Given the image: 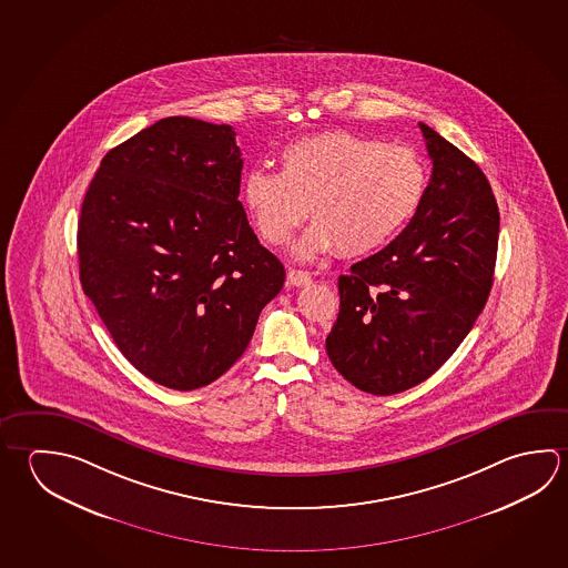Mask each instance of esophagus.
<instances>
[{"label":"esophagus","mask_w":568,"mask_h":568,"mask_svg":"<svg viewBox=\"0 0 568 568\" xmlns=\"http://www.w3.org/2000/svg\"><path fill=\"white\" fill-rule=\"evenodd\" d=\"M287 280L291 285H295V287H305L311 283V273L308 271L303 270H288Z\"/></svg>","instance_id":"1"}]
</instances>
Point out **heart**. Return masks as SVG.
Masks as SVG:
<instances>
[{
  "label": "heart",
  "instance_id": "heart-1",
  "mask_svg": "<svg viewBox=\"0 0 568 568\" xmlns=\"http://www.w3.org/2000/svg\"><path fill=\"white\" fill-rule=\"evenodd\" d=\"M427 187V163L417 151L338 130L291 141L281 150V171L251 168L241 201L273 247L308 213L315 221L293 247L297 257L335 247L357 257L395 240L417 215Z\"/></svg>",
  "mask_w": 568,
  "mask_h": 568
}]
</instances>
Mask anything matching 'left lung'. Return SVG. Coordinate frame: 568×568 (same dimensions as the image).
Here are the masks:
<instances>
[{"label":"left lung","instance_id":"8db88e82","mask_svg":"<svg viewBox=\"0 0 568 568\" xmlns=\"http://www.w3.org/2000/svg\"><path fill=\"white\" fill-rule=\"evenodd\" d=\"M433 173L403 233L338 277L327 355L351 385L395 395L430 377L467 337L493 287L498 207L477 163L418 123Z\"/></svg>","mask_w":568,"mask_h":568}]
</instances>
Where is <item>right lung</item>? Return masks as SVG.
I'll return each instance as SVG.
<instances>
[{"label": "right lung", "instance_id": "obj_1", "mask_svg": "<svg viewBox=\"0 0 568 568\" xmlns=\"http://www.w3.org/2000/svg\"><path fill=\"white\" fill-rule=\"evenodd\" d=\"M231 125L165 118L108 151L81 205L83 293L133 367L205 387L243 355L285 270L241 205Z\"/></svg>", "mask_w": 568, "mask_h": 568}]
</instances>
